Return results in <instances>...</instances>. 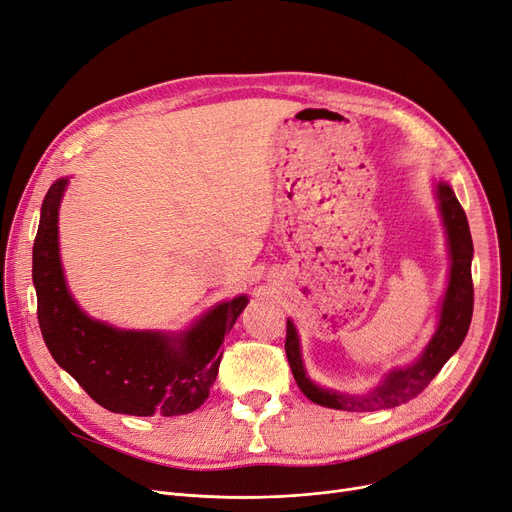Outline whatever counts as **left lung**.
Returning a JSON list of instances; mask_svg holds the SVG:
<instances>
[{
    "mask_svg": "<svg viewBox=\"0 0 512 512\" xmlns=\"http://www.w3.org/2000/svg\"><path fill=\"white\" fill-rule=\"evenodd\" d=\"M438 199H440V211L444 215V224L448 232V247H450V282L446 290V299L442 305V317L440 326L427 344L419 361L407 369L392 371L384 384H380L367 396H348L338 394L326 388L315 386L305 373L303 361H301V348H299V336L294 330L292 321H286V357L292 369L294 380H297L303 394L313 400L315 405L340 409V411H378V409H392L409 402L417 394H421L427 384L432 382L438 371L444 367V363L459 351L463 344L471 315H473V278H471V257H473V240L469 232V222L465 209L461 207L459 199L454 197L452 188L446 182L438 184Z\"/></svg>",
    "mask_w": 512,
    "mask_h": 512,
    "instance_id": "1",
    "label": "left lung"
}]
</instances>
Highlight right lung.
I'll use <instances>...</instances> for the list:
<instances>
[{"label": "right lung", "mask_w": 512, "mask_h": 512, "mask_svg": "<svg viewBox=\"0 0 512 512\" xmlns=\"http://www.w3.org/2000/svg\"><path fill=\"white\" fill-rule=\"evenodd\" d=\"M66 180L43 199L33 245L37 319L51 357L97 405L137 417L197 411L218 378L224 338L247 305L236 297L203 315L182 336L126 332L89 319L64 282L58 253V209Z\"/></svg>", "instance_id": "1"}]
</instances>
